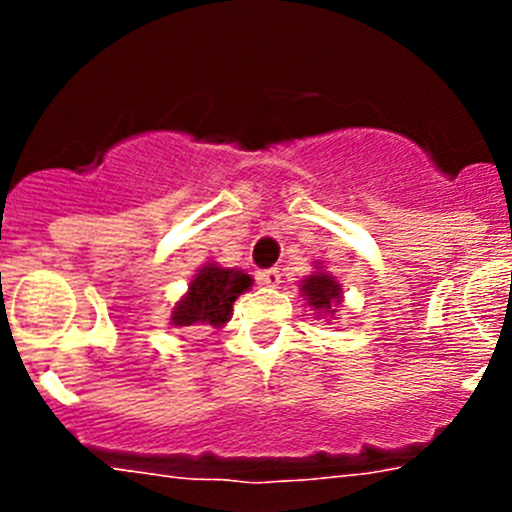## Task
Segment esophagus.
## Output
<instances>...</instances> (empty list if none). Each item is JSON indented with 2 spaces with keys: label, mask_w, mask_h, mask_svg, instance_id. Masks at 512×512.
Listing matches in <instances>:
<instances>
[{
  "label": "esophagus",
  "mask_w": 512,
  "mask_h": 512,
  "mask_svg": "<svg viewBox=\"0 0 512 512\" xmlns=\"http://www.w3.org/2000/svg\"><path fill=\"white\" fill-rule=\"evenodd\" d=\"M257 280H260V285L265 287H277L282 282V272L277 270V267H270V270L257 272Z\"/></svg>",
  "instance_id": "1"
}]
</instances>
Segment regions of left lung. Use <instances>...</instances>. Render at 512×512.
<instances>
[{
  "instance_id": "1",
  "label": "left lung",
  "mask_w": 512,
  "mask_h": 512,
  "mask_svg": "<svg viewBox=\"0 0 512 512\" xmlns=\"http://www.w3.org/2000/svg\"><path fill=\"white\" fill-rule=\"evenodd\" d=\"M299 292L307 299V307H312L317 312V317H334L337 314V304L342 302V285L334 280L332 275H327L324 270L312 272L309 277H304Z\"/></svg>"
}]
</instances>
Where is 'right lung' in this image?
<instances>
[{
  "label": "right lung",
  "instance_id": "1",
  "mask_svg": "<svg viewBox=\"0 0 512 512\" xmlns=\"http://www.w3.org/2000/svg\"><path fill=\"white\" fill-rule=\"evenodd\" d=\"M250 287L252 277L242 270H227L208 262L190 280L185 297L175 302L170 324L178 329H198V332L225 327L232 317V302Z\"/></svg>",
  "mask_w": 512,
  "mask_h": 512
}]
</instances>
